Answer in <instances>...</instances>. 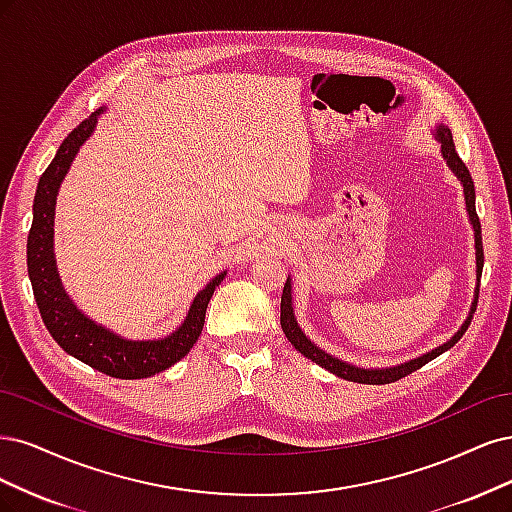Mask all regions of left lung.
I'll return each instance as SVG.
<instances>
[{
  "label": "left lung",
  "mask_w": 512,
  "mask_h": 512,
  "mask_svg": "<svg viewBox=\"0 0 512 512\" xmlns=\"http://www.w3.org/2000/svg\"><path fill=\"white\" fill-rule=\"evenodd\" d=\"M434 138L438 140L440 144V153L444 157V161H447L449 170L457 176V180L461 183V187H464V200H466V212H468V221L474 229V255H476V287H474V298H472V304H470V310H468V317L466 321L461 323V327L457 329V332L444 342L440 346H436V349L427 351L415 359H408L404 361V364H398V366H389V368H361V366H353L349 364V361L344 359H338L336 355L323 351L321 346H317L315 342H312L304 332L302 327L298 325V319H295V310H293V287H291V278H287L285 283V289H283V298H280V327H283V332L287 336V340L295 346V351H300L304 357H308L310 361H315L317 366L325 368L327 372H332L340 378H344V381H351V383H361V385H387V383H393L398 381V378L410 374L419 370L421 366H425L427 361L436 359L438 355H442L444 351H449L451 346L466 334V329L472 321V315L476 310V300H478V283H481V272H483V236H481V221H478L476 217V195H474V183H472V176L466 168V163L459 159L457 151H455V144H453V136H451V129L447 125H436L434 129Z\"/></svg>",
  "instance_id": "1"
}]
</instances>
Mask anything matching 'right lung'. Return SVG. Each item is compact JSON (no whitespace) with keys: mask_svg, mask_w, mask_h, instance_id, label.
<instances>
[{"mask_svg":"<svg viewBox=\"0 0 512 512\" xmlns=\"http://www.w3.org/2000/svg\"><path fill=\"white\" fill-rule=\"evenodd\" d=\"M104 112L97 110L82 121L59 146L51 166L38 180L34 197V221L27 236V272L42 321L61 349L95 370L114 378H148L168 370L183 359L197 342L204 327L206 308L214 289L221 285L227 270L219 272L210 283L197 291L185 321L172 334L155 340H131L112 332L102 323H95L82 312L65 291L55 259V206L59 187L70 172L74 157L95 131L97 119Z\"/></svg>","mask_w":512,"mask_h":512,"instance_id":"obj_1","label":"right lung"}]
</instances>
